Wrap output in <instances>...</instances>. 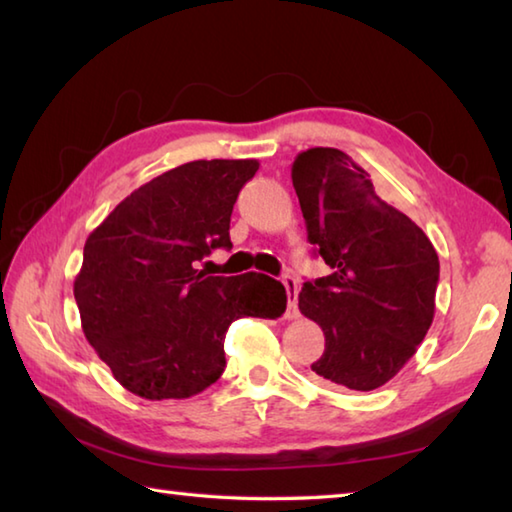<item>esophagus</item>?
Masks as SVG:
<instances>
[{
  "mask_svg": "<svg viewBox=\"0 0 512 512\" xmlns=\"http://www.w3.org/2000/svg\"><path fill=\"white\" fill-rule=\"evenodd\" d=\"M286 295H288V308H286V319H297L299 317V308H297V279L284 275L282 277Z\"/></svg>",
  "mask_w": 512,
  "mask_h": 512,
  "instance_id": "1",
  "label": "esophagus"
}]
</instances>
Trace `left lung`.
Returning <instances> with one entry per match:
<instances>
[{"label":"left lung","mask_w":512,"mask_h":512,"mask_svg":"<svg viewBox=\"0 0 512 512\" xmlns=\"http://www.w3.org/2000/svg\"><path fill=\"white\" fill-rule=\"evenodd\" d=\"M290 177L308 242L333 268L299 293V310L326 337L310 368L328 384L375 390L404 368L433 324L439 257L342 150H304Z\"/></svg>","instance_id":"8db88e82"}]
</instances>
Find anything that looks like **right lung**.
I'll list each match as a JSON object with an SVG mask.
<instances>
[{"label": "right lung", "instance_id": "right-lung-1", "mask_svg": "<svg viewBox=\"0 0 512 512\" xmlns=\"http://www.w3.org/2000/svg\"><path fill=\"white\" fill-rule=\"evenodd\" d=\"M257 159H197L150 179L88 235L75 302L88 344L130 393L186 399L226 368L224 337L239 317L277 319L282 282L210 277L197 262L230 250V215Z\"/></svg>", "mask_w": 512, "mask_h": 512}]
</instances>
